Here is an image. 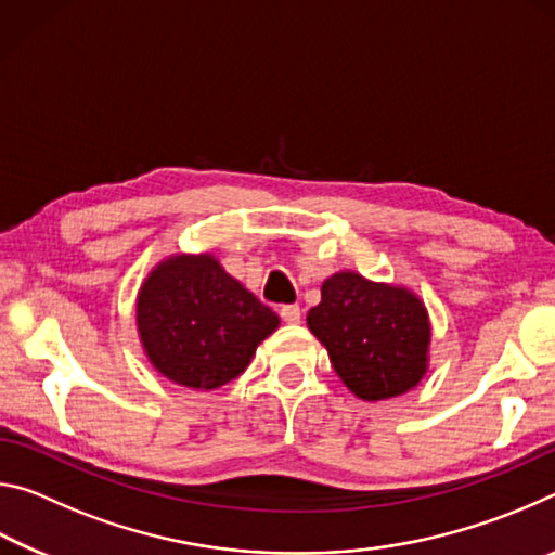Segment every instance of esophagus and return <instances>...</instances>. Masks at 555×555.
Listing matches in <instances>:
<instances>
[{"label": "esophagus", "mask_w": 555, "mask_h": 555, "mask_svg": "<svg viewBox=\"0 0 555 555\" xmlns=\"http://www.w3.org/2000/svg\"><path fill=\"white\" fill-rule=\"evenodd\" d=\"M281 318H284V323H300V308L298 306H284L281 308Z\"/></svg>", "instance_id": "obj_1"}]
</instances>
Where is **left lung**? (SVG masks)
<instances>
[{
    "label": "left lung",
    "mask_w": 555,
    "mask_h": 555,
    "mask_svg": "<svg viewBox=\"0 0 555 555\" xmlns=\"http://www.w3.org/2000/svg\"><path fill=\"white\" fill-rule=\"evenodd\" d=\"M306 321L337 377L364 401L406 393L426 374L430 323L409 288L340 271L323 281L321 304Z\"/></svg>",
    "instance_id": "obj_1"
}]
</instances>
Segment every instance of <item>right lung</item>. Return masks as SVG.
I'll return each instance as SVG.
<instances>
[{
    "label": "right lung",
    "instance_id": "add662e5",
    "mask_svg": "<svg viewBox=\"0 0 555 555\" xmlns=\"http://www.w3.org/2000/svg\"><path fill=\"white\" fill-rule=\"evenodd\" d=\"M137 325L149 362L166 379L208 391L247 370L279 315L212 255H176L142 284Z\"/></svg>",
    "mask_w": 555,
    "mask_h": 555
}]
</instances>
